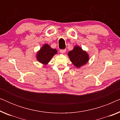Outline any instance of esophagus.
<instances>
[{
    "mask_svg": "<svg viewBox=\"0 0 120 120\" xmlns=\"http://www.w3.org/2000/svg\"><path fill=\"white\" fill-rule=\"evenodd\" d=\"M65 52H66V50H65V49H64V50H60V52L62 54L65 53Z\"/></svg>",
    "mask_w": 120,
    "mask_h": 120,
    "instance_id": "esophagus-1",
    "label": "esophagus"
}]
</instances>
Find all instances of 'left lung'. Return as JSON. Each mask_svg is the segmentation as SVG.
Masks as SVG:
<instances>
[{
  "instance_id": "1",
  "label": "left lung",
  "mask_w": 120,
  "mask_h": 120,
  "mask_svg": "<svg viewBox=\"0 0 120 120\" xmlns=\"http://www.w3.org/2000/svg\"><path fill=\"white\" fill-rule=\"evenodd\" d=\"M68 56L73 64L77 68L85 65L89 60L88 54L79 46L74 47L72 51L69 52Z\"/></svg>"
}]
</instances>
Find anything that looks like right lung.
I'll return each mask as SVG.
<instances>
[{
  "instance_id": "add662e5",
  "label": "right lung",
  "mask_w": 120,
  "mask_h": 120,
  "mask_svg": "<svg viewBox=\"0 0 120 120\" xmlns=\"http://www.w3.org/2000/svg\"><path fill=\"white\" fill-rule=\"evenodd\" d=\"M57 52L56 49H52L48 44H45L38 52L37 58L40 63L44 64H47Z\"/></svg>"
}]
</instances>
